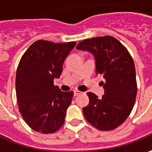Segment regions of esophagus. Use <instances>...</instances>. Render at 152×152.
<instances>
[{"label": "esophagus", "mask_w": 152, "mask_h": 152, "mask_svg": "<svg viewBox=\"0 0 152 152\" xmlns=\"http://www.w3.org/2000/svg\"><path fill=\"white\" fill-rule=\"evenodd\" d=\"M81 93V92H79V91H77V90H75L74 91V96H77V95H79Z\"/></svg>", "instance_id": "esophagus-1"}]
</instances>
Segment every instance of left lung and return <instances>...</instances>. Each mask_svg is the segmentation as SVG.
<instances>
[{
	"mask_svg": "<svg viewBox=\"0 0 152 152\" xmlns=\"http://www.w3.org/2000/svg\"><path fill=\"white\" fill-rule=\"evenodd\" d=\"M77 50L94 56L96 74L105 79L104 95L98 98L87 92L89 104L82 108L86 120L100 130H112L128 118L137 93L133 59L118 40L111 36L87 39L80 42Z\"/></svg>",
	"mask_w": 152,
	"mask_h": 152,
	"instance_id": "1",
	"label": "left lung"
}]
</instances>
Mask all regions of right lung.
Wrapping results in <instances>:
<instances>
[{
  "label": "right lung",
  "instance_id": "1",
  "mask_svg": "<svg viewBox=\"0 0 152 152\" xmlns=\"http://www.w3.org/2000/svg\"><path fill=\"white\" fill-rule=\"evenodd\" d=\"M76 42H34L24 53L16 74L19 111L25 122L42 134L54 133L63 125L73 92H62L54 86L63 63Z\"/></svg>",
  "mask_w": 152,
  "mask_h": 152
}]
</instances>
